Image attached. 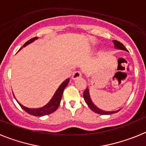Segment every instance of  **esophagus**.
I'll return each mask as SVG.
<instances>
[{"mask_svg":"<svg viewBox=\"0 0 146 146\" xmlns=\"http://www.w3.org/2000/svg\"><path fill=\"white\" fill-rule=\"evenodd\" d=\"M81 76H82V73H81V72H80V71H76V72H74L73 75H72V79L76 80L77 79V78L81 77Z\"/></svg>","mask_w":146,"mask_h":146,"instance_id":"34e87169","label":"esophagus"}]
</instances>
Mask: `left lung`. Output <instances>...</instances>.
Masks as SVG:
<instances>
[{
  "label": "left lung",
  "mask_w": 146,
  "mask_h": 146,
  "mask_svg": "<svg viewBox=\"0 0 146 146\" xmlns=\"http://www.w3.org/2000/svg\"><path fill=\"white\" fill-rule=\"evenodd\" d=\"M113 43H114L115 47L116 49H119V50H126V51H127L126 48L124 47V45H123L122 43H121V42H118V41H116V40H113ZM83 97H84L85 101H86V102L87 103L88 106L90 108V109H91V110H93L94 112H95V113H99V114L110 115V114H113V113H117V112H118L120 110H116V111H112V112L104 111V110H100L99 108H98L97 107L95 106V104H94V103H93V102L91 101V97H90V94H89L88 88L84 91V93H83Z\"/></svg>",
  "instance_id": "1"
}]
</instances>
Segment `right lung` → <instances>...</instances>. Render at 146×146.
Here are the masks:
<instances>
[{
	"mask_svg": "<svg viewBox=\"0 0 146 146\" xmlns=\"http://www.w3.org/2000/svg\"><path fill=\"white\" fill-rule=\"evenodd\" d=\"M38 37H34L33 38H31L30 40H28V42H25L24 44V45L23 46V47H25L27 46L28 44H29L32 43L33 41H35L36 39H37ZM22 49H20L19 50H20ZM69 82V78L66 80L65 81L62 82L60 86H59L58 88L57 89V91H55V94L53 95L52 98L50 99V101L47 103L46 105H44V107L42 108H26V107L23 106L20 103H19V102L17 101L18 104H20V107L23 108L25 112H27L28 113H29L30 115H34V116H44V115H49V114H51L53 112H55L56 110L58 109V108L59 104H60V100H61V97H62V94H63V92H64V90L66 86L68 85Z\"/></svg>",
	"mask_w": 146,
	"mask_h": 146,
	"instance_id": "obj_1",
	"label": "right lung"
}]
</instances>
